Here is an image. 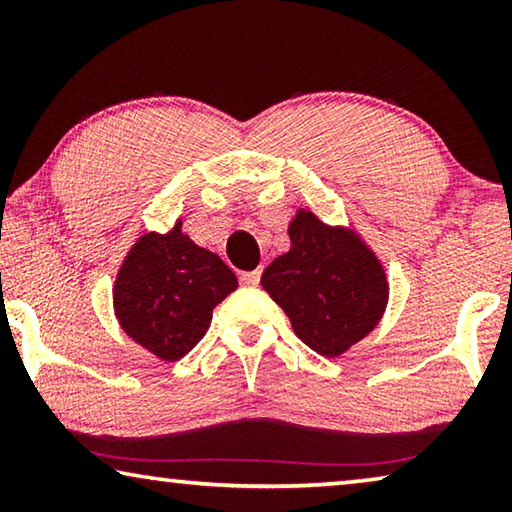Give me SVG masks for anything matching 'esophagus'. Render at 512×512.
Listing matches in <instances>:
<instances>
[{
  "mask_svg": "<svg viewBox=\"0 0 512 512\" xmlns=\"http://www.w3.org/2000/svg\"><path fill=\"white\" fill-rule=\"evenodd\" d=\"M259 277H262V268H257V271H248V273H241L239 282L244 284V287H257L259 284Z\"/></svg>",
  "mask_w": 512,
  "mask_h": 512,
  "instance_id": "obj_1",
  "label": "esophagus"
}]
</instances>
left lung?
<instances>
[{
  "instance_id": "1",
  "label": "left lung",
  "mask_w": 512,
  "mask_h": 512,
  "mask_svg": "<svg viewBox=\"0 0 512 512\" xmlns=\"http://www.w3.org/2000/svg\"><path fill=\"white\" fill-rule=\"evenodd\" d=\"M291 250L262 275V287L289 316L293 332L323 357H336L372 332L388 284L359 239L300 212L289 228Z\"/></svg>"
}]
</instances>
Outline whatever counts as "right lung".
Masks as SVG:
<instances>
[{"instance_id": "add662e5", "label": "right lung", "mask_w": 512, "mask_h": 512, "mask_svg": "<svg viewBox=\"0 0 512 512\" xmlns=\"http://www.w3.org/2000/svg\"><path fill=\"white\" fill-rule=\"evenodd\" d=\"M235 289V273L178 223L169 235L137 241L119 271L115 307L131 339L164 361H178L203 339L212 309Z\"/></svg>"}]
</instances>
